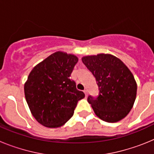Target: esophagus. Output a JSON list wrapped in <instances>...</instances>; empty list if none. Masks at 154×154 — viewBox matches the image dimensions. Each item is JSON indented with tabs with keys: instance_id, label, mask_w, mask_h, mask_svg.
<instances>
[{
	"instance_id": "esophagus-1",
	"label": "esophagus",
	"mask_w": 154,
	"mask_h": 154,
	"mask_svg": "<svg viewBox=\"0 0 154 154\" xmlns=\"http://www.w3.org/2000/svg\"><path fill=\"white\" fill-rule=\"evenodd\" d=\"M84 93L85 94V96H87V95H88V90H87V89H85V90H84Z\"/></svg>"
}]
</instances>
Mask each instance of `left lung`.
<instances>
[{
    "label": "left lung",
    "instance_id": "left-lung-1",
    "mask_svg": "<svg viewBox=\"0 0 154 154\" xmlns=\"http://www.w3.org/2000/svg\"><path fill=\"white\" fill-rule=\"evenodd\" d=\"M82 61L96 78V97L88 96L98 117L108 123L121 120L131 110L137 96V82L120 59L109 54L85 56Z\"/></svg>",
    "mask_w": 154,
    "mask_h": 154
}]
</instances>
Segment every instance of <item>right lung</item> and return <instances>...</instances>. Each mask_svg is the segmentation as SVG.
Returning a JSON list of instances; mask_svg holds the SVG:
<instances>
[{"instance_id":"right-lung-1","label":"right lung","mask_w":154,"mask_h":154,"mask_svg":"<svg viewBox=\"0 0 154 154\" xmlns=\"http://www.w3.org/2000/svg\"><path fill=\"white\" fill-rule=\"evenodd\" d=\"M78 58L57 51L35 66L24 84V95L36 120L49 128L60 127L73 116L83 92L70 78Z\"/></svg>"}]
</instances>
